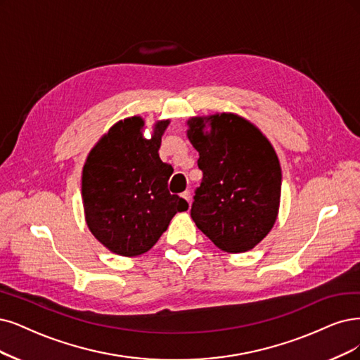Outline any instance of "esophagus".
Wrapping results in <instances>:
<instances>
[{
  "instance_id": "34e87169",
  "label": "esophagus",
  "mask_w": 360,
  "mask_h": 360,
  "mask_svg": "<svg viewBox=\"0 0 360 360\" xmlns=\"http://www.w3.org/2000/svg\"><path fill=\"white\" fill-rule=\"evenodd\" d=\"M181 197L184 198L185 202H188V205H190V200H191V193H190V190H185V191L181 194Z\"/></svg>"
}]
</instances>
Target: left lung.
Masks as SVG:
<instances>
[{
	"label": "left lung",
	"instance_id": "obj_1",
	"mask_svg": "<svg viewBox=\"0 0 360 360\" xmlns=\"http://www.w3.org/2000/svg\"><path fill=\"white\" fill-rule=\"evenodd\" d=\"M210 133H204V120ZM188 139L203 172L191 218L221 250L240 254L269 234L281 202L282 170L276 151L248 120L217 114L188 120Z\"/></svg>",
	"mask_w": 360,
	"mask_h": 360
}]
</instances>
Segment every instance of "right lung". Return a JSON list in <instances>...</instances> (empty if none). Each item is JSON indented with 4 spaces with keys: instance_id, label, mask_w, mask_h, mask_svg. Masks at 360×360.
<instances>
[{
    "instance_id": "1",
    "label": "right lung",
    "mask_w": 360,
    "mask_h": 360,
    "mask_svg": "<svg viewBox=\"0 0 360 360\" xmlns=\"http://www.w3.org/2000/svg\"><path fill=\"white\" fill-rule=\"evenodd\" d=\"M169 120L158 122L151 139L141 133L143 120L130 117L114 124L95 145L83 169L82 194L87 227L98 240L122 257L150 250L178 212L188 203L170 194L173 167L158 157Z\"/></svg>"
}]
</instances>
